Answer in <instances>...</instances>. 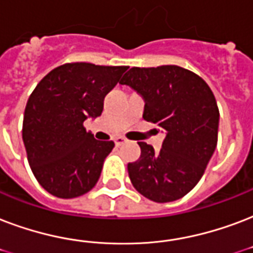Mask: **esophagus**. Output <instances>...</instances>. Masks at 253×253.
Masks as SVG:
<instances>
[{"label": "esophagus", "instance_id": "34e87169", "mask_svg": "<svg viewBox=\"0 0 253 253\" xmlns=\"http://www.w3.org/2000/svg\"><path fill=\"white\" fill-rule=\"evenodd\" d=\"M114 142H115V146L119 147V146H122V144L126 142V139H125L123 136H118V138H115V139H114Z\"/></svg>", "mask_w": 253, "mask_h": 253}]
</instances>
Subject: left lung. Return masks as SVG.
Listing matches in <instances>:
<instances>
[{"label": "left lung", "instance_id": "obj_1", "mask_svg": "<svg viewBox=\"0 0 253 253\" xmlns=\"http://www.w3.org/2000/svg\"><path fill=\"white\" fill-rule=\"evenodd\" d=\"M119 84L143 98L144 121L166 131L159 152L139 142L140 158L127 166L132 186L157 203L180 199L198 184L216 148L213 92L199 75L175 65L131 67Z\"/></svg>", "mask_w": 253, "mask_h": 253}]
</instances>
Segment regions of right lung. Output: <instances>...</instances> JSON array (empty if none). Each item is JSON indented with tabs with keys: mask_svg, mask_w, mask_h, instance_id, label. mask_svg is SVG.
<instances>
[{
	"mask_svg": "<svg viewBox=\"0 0 253 253\" xmlns=\"http://www.w3.org/2000/svg\"><path fill=\"white\" fill-rule=\"evenodd\" d=\"M127 69L65 63L45 75L29 96L22 139L34 176L51 195L77 198L98 182L114 142L96 140L84 122L101 115L105 96Z\"/></svg>",
	"mask_w": 253,
	"mask_h": 253,
	"instance_id": "add662e5",
	"label": "right lung"
}]
</instances>
